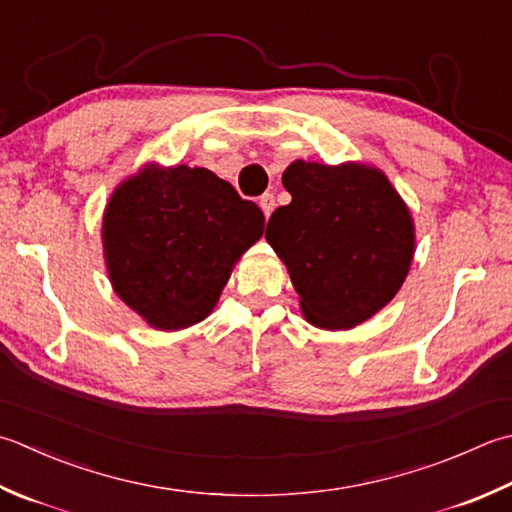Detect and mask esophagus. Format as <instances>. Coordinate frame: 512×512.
Returning <instances> with one entry per match:
<instances>
[{"label": "esophagus", "mask_w": 512, "mask_h": 512, "mask_svg": "<svg viewBox=\"0 0 512 512\" xmlns=\"http://www.w3.org/2000/svg\"><path fill=\"white\" fill-rule=\"evenodd\" d=\"M259 206H262L264 217L268 219L270 215H273V210H275V195L273 193H264L262 197H259Z\"/></svg>", "instance_id": "obj_1"}]
</instances>
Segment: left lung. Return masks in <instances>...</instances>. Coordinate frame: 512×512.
I'll return each instance as SVG.
<instances>
[{
    "instance_id": "1",
    "label": "left lung",
    "mask_w": 512,
    "mask_h": 512,
    "mask_svg": "<svg viewBox=\"0 0 512 512\" xmlns=\"http://www.w3.org/2000/svg\"><path fill=\"white\" fill-rule=\"evenodd\" d=\"M290 204L266 224L302 313L319 328H353L397 295L415 255L410 210L379 168L297 162L282 175Z\"/></svg>"
}]
</instances>
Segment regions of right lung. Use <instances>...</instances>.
Listing matches in <instances>:
<instances>
[{"label":"right lung","instance_id":"add662e5","mask_svg":"<svg viewBox=\"0 0 512 512\" xmlns=\"http://www.w3.org/2000/svg\"><path fill=\"white\" fill-rule=\"evenodd\" d=\"M262 233L259 206L208 168L148 164L108 199L110 284L153 328H188L210 315L235 262Z\"/></svg>","mask_w":512,"mask_h":512}]
</instances>
